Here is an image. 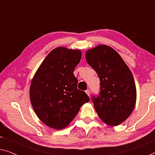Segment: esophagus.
Here are the masks:
<instances>
[{
    "mask_svg": "<svg viewBox=\"0 0 155 155\" xmlns=\"http://www.w3.org/2000/svg\"><path fill=\"white\" fill-rule=\"evenodd\" d=\"M86 94L88 95V96H90V94H91V91L89 90V89H87V90L86 91Z\"/></svg>",
    "mask_w": 155,
    "mask_h": 155,
    "instance_id": "obj_1",
    "label": "esophagus"
}]
</instances>
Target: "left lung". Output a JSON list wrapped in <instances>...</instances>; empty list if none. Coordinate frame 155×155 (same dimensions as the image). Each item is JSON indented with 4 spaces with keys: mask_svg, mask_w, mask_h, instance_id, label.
I'll return each mask as SVG.
<instances>
[{
    "mask_svg": "<svg viewBox=\"0 0 155 155\" xmlns=\"http://www.w3.org/2000/svg\"><path fill=\"white\" fill-rule=\"evenodd\" d=\"M86 59L100 78L99 94L92 96L97 114L108 125H119L130 116L136 104L132 73L121 56L107 45L88 50Z\"/></svg>",
    "mask_w": 155,
    "mask_h": 155,
    "instance_id": "left-lung-1",
    "label": "left lung"
}]
</instances>
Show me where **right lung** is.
Here are the masks:
<instances>
[{"label": "right lung", "instance_id": "obj_1", "mask_svg": "<svg viewBox=\"0 0 155 155\" xmlns=\"http://www.w3.org/2000/svg\"><path fill=\"white\" fill-rule=\"evenodd\" d=\"M81 58L78 50L56 48L41 63L32 79L30 100L40 120L49 127L62 129L90 98L77 88L74 70Z\"/></svg>", "mask_w": 155, "mask_h": 155}]
</instances>
